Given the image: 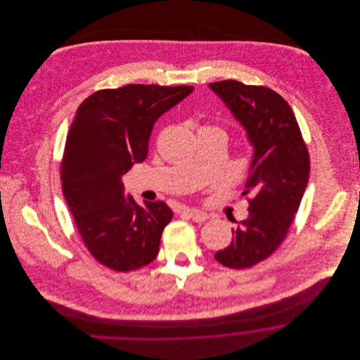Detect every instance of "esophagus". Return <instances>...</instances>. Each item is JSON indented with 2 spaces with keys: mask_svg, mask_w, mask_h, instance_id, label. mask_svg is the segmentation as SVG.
<instances>
[{
  "mask_svg": "<svg viewBox=\"0 0 360 360\" xmlns=\"http://www.w3.org/2000/svg\"><path fill=\"white\" fill-rule=\"evenodd\" d=\"M190 217H191V220L193 221H195V223H204L207 220V213L204 212V210H200V209H191L190 210Z\"/></svg>",
  "mask_w": 360,
  "mask_h": 360,
  "instance_id": "obj_1",
  "label": "esophagus"
}]
</instances>
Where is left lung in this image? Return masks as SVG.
I'll return each instance as SVG.
<instances>
[{"mask_svg": "<svg viewBox=\"0 0 360 360\" xmlns=\"http://www.w3.org/2000/svg\"><path fill=\"white\" fill-rule=\"evenodd\" d=\"M209 89L247 131L254 150L243 193L252 197L250 214L231 229V244L214 254L226 267L245 269L270 257L287 236L308 186V150L291 106L276 91L237 80Z\"/></svg>", "mask_w": 360, "mask_h": 360, "instance_id": "left-lung-1", "label": "left lung"}]
</instances>
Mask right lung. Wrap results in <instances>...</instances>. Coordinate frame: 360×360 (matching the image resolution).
Segmentation results:
<instances>
[{
  "label": "right lung",
  "instance_id": "right-lung-1",
  "mask_svg": "<svg viewBox=\"0 0 360 360\" xmlns=\"http://www.w3.org/2000/svg\"><path fill=\"white\" fill-rule=\"evenodd\" d=\"M191 86L129 84L100 90L77 108L60 163L62 190L90 254L117 271L147 266L173 212L140 206L122 177L148 155L155 122L193 93Z\"/></svg>",
  "mask_w": 360,
  "mask_h": 360
}]
</instances>
